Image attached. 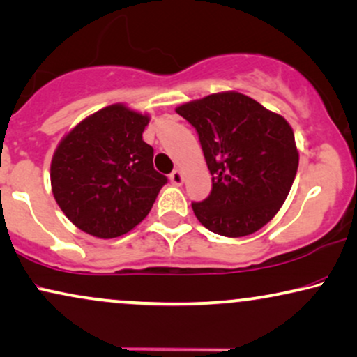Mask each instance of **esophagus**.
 <instances>
[{"instance_id":"34e87169","label":"esophagus","mask_w":357,"mask_h":357,"mask_svg":"<svg viewBox=\"0 0 357 357\" xmlns=\"http://www.w3.org/2000/svg\"><path fill=\"white\" fill-rule=\"evenodd\" d=\"M169 179H171V183L174 184V186H181V184H183V174H181V171L174 169L173 173L169 174Z\"/></svg>"}]
</instances>
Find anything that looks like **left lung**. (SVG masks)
I'll use <instances>...</instances> for the list:
<instances>
[{
	"instance_id": "1",
	"label": "left lung",
	"mask_w": 357,
	"mask_h": 357,
	"mask_svg": "<svg viewBox=\"0 0 357 357\" xmlns=\"http://www.w3.org/2000/svg\"><path fill=\"white\" fill-rule=\"evenodd\" d=\"M199 135L212 191L192 202L199 222L224 237L250 236L273 219L298 169L291 126L238 92L212 93L176 108Z\"/></svg>"
}]
</instances>
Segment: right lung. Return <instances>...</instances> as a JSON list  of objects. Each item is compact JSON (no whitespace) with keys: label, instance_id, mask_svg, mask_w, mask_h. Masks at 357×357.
<instances>
[{"label":"right lung","instance_id":"right-lung-1","mask_svg":"<svg viewBox=\"0 0 357 357\" xmlns=\"http://www.w3.org/2000/svg\"><path fill=\"white\" fill-rule=\"evenodd\" d=\"M150 116L115 103L80 121L59 143L51 163L56 202L75 227L93 237L130 232L168 183L143 142Z\"/></svg>","mask_w":357,"mask_h":357}]
</instances>
